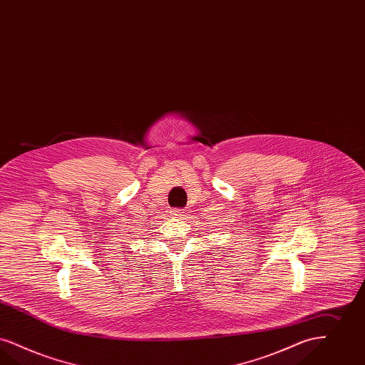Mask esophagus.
<instances>
[{
    "mask_svg": "<svg viewBox=\"0 0 365 365\" xmlns=\"http://www.w3.org/2000/svg\"><path fill=\"white\" fill-rule=\"evenodd\" d=\"M173 213H174L175 216H182L185 212H183V209H173Z\"/></svg>",
    "mask_w": 365,
    "mask_h": 365,
    "instance_id": "obj_1",
    "label": "esophagus"
}]
</instances>
